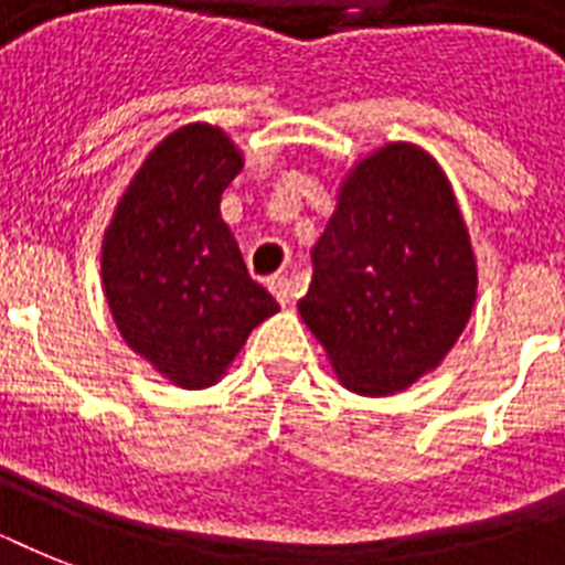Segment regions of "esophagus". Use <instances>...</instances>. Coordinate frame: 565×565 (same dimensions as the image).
<instances>
[{"label":"esophagus","instance_id":"34e87169","mask_svg":"<svg viewBox=\"0 0 565 565\" xmlns=\"http://www.w3.org/2000/svg\"><path fill=\"white\" fill-rule=\"evenodd\" d=\"M269 292H273L275 301H278L281 308H287L292 301V284L287 281V278H273V281H269Z\"/></svg>","mask_w":565,"mask_h":565}]
</instances>
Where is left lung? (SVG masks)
I'll return each mask as SVG.
<instances>
[{
    "instance_id": "8db88e82",
    "label": "left lung",
    "mask_w": 565,
    "mask_h": 565,
    "mask_svg": "<svg viewBox=\"0 0 565 565\" xmlns=\"http://www.w3.org/2000/svg\"><path fill=\"white\" fill-rule=\"evenodd\" d=\"M310 257L299 313L358 395L416 384L472 317L469 231L446 172L419 146L386 143L354 163Z\"/></svg>"
}]
</instances>
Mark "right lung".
<instances>
[{
    "mask_svg": "<svg viewBox=\"0 0 565 565\" xmlns=\"http://www.w3.org/2000/svg\"><path fill=\"white\" fill-rule=\"evenodd\" d=\"M243 152L220 126L163 137L117 202L102 239V284L131 352L184 390L216 384L278 301L248 278L220 216Z\"/></svg>",
    "mask_w": 565,
    "mask_h": 565,
    "instance_id": "add662e5",
    "label": "right lung"
}]
</instances>
